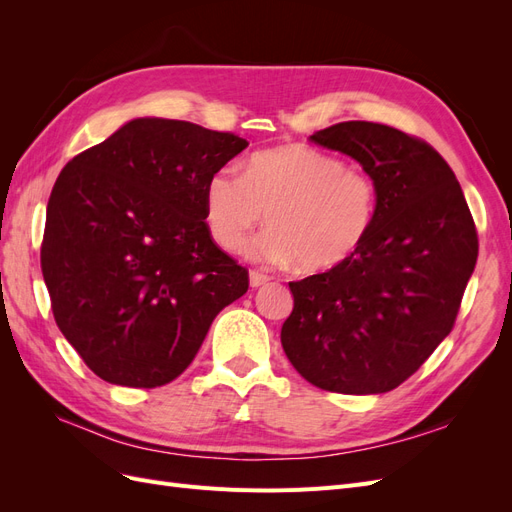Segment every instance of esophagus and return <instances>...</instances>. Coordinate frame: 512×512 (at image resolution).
Listing matches in <instances>:
<instances>
[{"instance_id": "34e87169", "label": "esophagus", "mask_w": 512, "mask_h": 512, "mask_svg": "<svg viewBox=\"0 0 512 512\" xmlns=\"http://www.w3.org/2000/svg\"><path fill=\"white\" fill-rule=\"evenodd\" d=\"M271 280V277L267 275V273H262V271H250V286L252 288H258V286H262V284H267Z\"/></svg>"}]
</instances>
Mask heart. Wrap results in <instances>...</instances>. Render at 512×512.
Wrapping results in <instances>:
<instances>
[{"mask_svg": "<svg viewBox=\"0 0 512 512\" xmlns=\"http://www.w3.org/2000/svg\"><path fill=\"white\" fill-rule=\"evenodd\" d=\"M378 185L363 170L314 147L258 151L245 170L224 166L205 185L213 241L239 250L265 220L271 228L247 245L256 258L303 271H331L361 250L378 218Z\"/></svg>", "mask_w": 512, "mask_h": 512, "instance_id": "1", "label": "heart"}]
</instances>
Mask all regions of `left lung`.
I'll return each instance as SVG.
<instances>
[{
    "label": "left lung",
    "mask_w": 512,
    "mask_h": 512,
    "mask_svg": "<svg viewBox=\"0 0 512 512\" xmlns=\"http://www.w3.org/2000/svg\"><path fill=\"white\" fill-rule=\"evenodd\" d=\"M342 151L376 181L378 218L346 265L290 282L282 346L322 391H393L453 331L478 256L461 185L423 138L371 121L309 136Z\"/></svg>",
    "instance_id": "obj_1"
}]
</instances>
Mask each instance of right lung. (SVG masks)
<instances>
[{"instance_id": "add662e5", "label": "right lung", "mask_w": 512, "mask_h": 512, "mask_svg": "<svg viewBox=\"0 0 512 512\" xmlns=\"http://www.w3.org/2000/svg\"><path fill=\"white\" fill-rule=\"evenodd\" d=\"M247 147L145 117L74 156L46 205L40 267L59 331L94 374L156 389L181 376L250 275L213 241L205 185Z\"/></svg>"}]
</instances>
